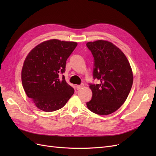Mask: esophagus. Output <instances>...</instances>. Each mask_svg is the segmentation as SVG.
Segmentation results:
<instances>
[{
    "instance_id": "obj_1",
    "label": "esophagus",
    "mask_w": 156,
    "mask_h": 156,
    "mask_svg": "<svg viewBox=\"0 0 156 156\" xmlns=\"http://www.w3.org/2000/svg\"><path fill=\"white\" fill-rule=\"evenodd\" d=\"M83 87H84V84H80V85H77L76 88H77V90H79V89H81Z\"/></svg>"
}]
</instances>
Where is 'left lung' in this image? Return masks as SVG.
Returning a JSON list of instances; mask_svg holds the SVG:
<instances>
[{
    "label": "left lung",
    "mask_w": 156,
    "mask_h": 156,
    "mask_svg": "<svg viewBox=\"0 0 156 156\" xmlns=\"http://www.w3.org/2000/svg\"><path fill=\"white\" fill-rule=\"evenodd\" d=\"M87 45L94 58V78L100 81L90 85L92 98L87 106L96 114L110 115L129 95L133 81L132 69L124 53L111 42L99 40Z\"/></svg>",
    "instance_id": "obj_1"
}]
</instances>
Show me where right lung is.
<instances>
[{
  "mask_svg": "<svg viewBox=\"0 0 156 156\" xmlns=\"http://www.w3.org/2000/svg\"><path fill=\"white\" fill-rule=\"evenodd\" d=\"M77 42L52 39L33 48L25 59L21 70L23 89L39 109L52 112L62 108L74 89L59 73L65 72L69 56Z\"/></svg>",
  "mask_w": 156,
  "mask_h": 156,
  "instance_id": "right-lung-1",
  "label": "right lung"
}]
</instances>
